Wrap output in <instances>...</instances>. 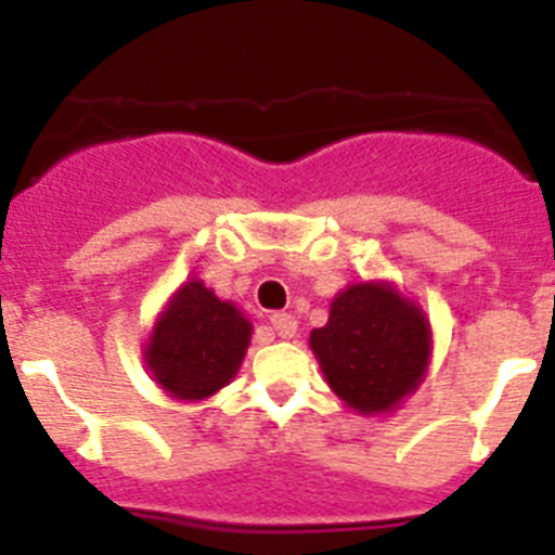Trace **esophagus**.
Listing matches in <instances>:
<instances>
[{"instance_id": "1", "label": "esophagus", "mask_w": 555, "mask_h": 555, "mask_svg": "<svg viewBox=\"0 0 555 555\" xmlns=\"http://www.w3.org/2000/svg\"><path fill=\"white\" fill-rule=\"evenodd\" d=\"M269 325H272V331L281 338H292L297 333V320H294L292 313H272Z\"/></svg>"}]
</instances>
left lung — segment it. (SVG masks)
<instances>
[{"mask_svg":"<svg viewBox=\"0 0 555 555\" xmlns=\"http://www.w3.org/2000/svg\"><path fill=\"white\" fill-rule=\"evenodd\" d=\"M308 345L350 409L386 414L423 384L430 325L391 283H352L333 297L327 325L311 331Z\"/></svg>","mask_w":555,"mask_h":555,"instance_id":"obj_1","label":"left lung"}]
</instances>
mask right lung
<instances>
[{
  "mask_svg": "<svg viewBox=\"0 0 555 555\" xmlns=\"http://www.w3.org/2000/svg\"><path fill=\"white\" fill-rule=\"evenodd\" d=\"M253 325L233 302L219 300L203 281H189L160 311L144 361L166 395L197 403L233 380Z\"/></svg>",
  "mask_w": 555,
  "mask_h": 555,
  "instance_id": "1",
  "label": "right lung"
}]
</instances>
